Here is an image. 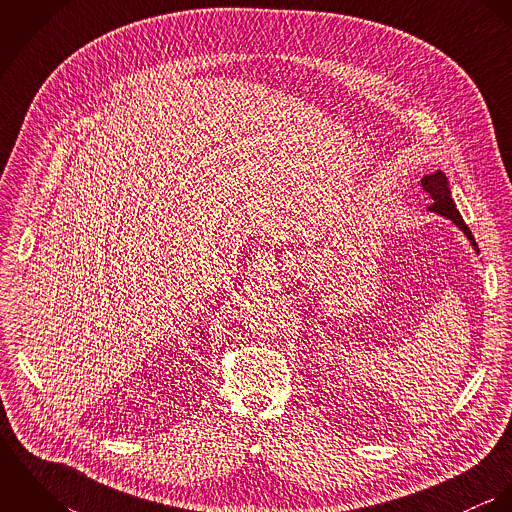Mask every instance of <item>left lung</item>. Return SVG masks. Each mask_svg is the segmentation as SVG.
<instances>
[{"mask_svg": "<svg viewBox=\"0 0 512 512\" xmlns=\"http://www.w3.org/2000/svg\"><path fill=\"white\" fill-rule=\"evenodd\" d=\"M422 187L426 189L428 197L432 199V205L428 207V211L438 213L441 217L451 220V222H453V224H455V226H457V228L467 236V240L471 242L473 250L479 254L477 242H475V238H473V234H471L469 226L465 224V220H463V217L459 215V211H457V207H455V203H453V199H451V189H449V181H447L445 173L438 169L434 175L424 177Z\"/></svg>", "mask_w": 512, "mask_h": 512, "instance_id": "left-lung-1", "label": "left lung"}]
</instances>
